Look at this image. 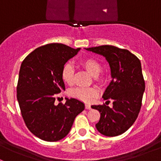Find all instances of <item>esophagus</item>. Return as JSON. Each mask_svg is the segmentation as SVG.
Returning a JSON list of instances; mask_svg holds the SVG:
<instances>
[{
  "label": "esophagus",
  "instance_id": "esophagus-1",
  "mask_svg": "<svg viewBox=\"0 0 161 161\" xmlns=\"http://www.w3.org/2000/svg\"><path fill=\"white\" fill-rule=\"evenodd\" d=\"M85 108H86V109H91V106H90V104H88V103H86V104L85 105Z\"/></svg>",
  "mask_w": 161,
  "mask_h": 161
}]
</instances>
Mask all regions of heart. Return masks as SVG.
Here are the masks:
<instances>
[{"mask_svg": "<svg viewBox=\"0 0 161 161\" xmlns=\"http://www.w3.org/2000/svg\"><path fill=\"white\" fill-rule=\"evenodd\" d=\"M80 65L83 69L88 71L92 76L96 78L97 81H101L99 78V74L102 70L100 63L94 58H85L80 61ZM61 79L63 82L67 85H71L73 83L74 79V69L70 63H67L63 67L61 71ZM69 94L72 97L80 100L84 102L92 101L95 97L98 96V90L93 88H83V87H77L72 89L69 92Z\"/></svg>", "mask_w": 161, "mask_h": 161, "instance_id": "heart-1", "label": "heart"}]
</instances>
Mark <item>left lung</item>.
Here are the masks:
<instances>
[{"label":"left lung","mask_w":161,"mask_h":161,"mask_svg":"<svg viewBox=\"0 0 161 161\" xmlns=\"http://www.w3.org/2000/svg\"><path fill=\"white\" fill-rule=\"evenodd\" d=\"M85 49L104 57L111 69L112 80L103 98L108 103L112 100L113 108L105 104L91 106L100 113L96 128L106 136L123 134L134 124L142 106L145 82L140 61L128 50L110 45Z\"/></svg>","instance_id":"8db88e82"}]
</instances>
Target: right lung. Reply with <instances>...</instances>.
Wrapping results in <instances>:
<instances>
[{"label": "right lung", "mask_w": 161, "mask_h": 161, "mask_svg": "<svg viewBox=\"0 0 161 161\" xmlns=\"http://www.w3.org/2000/svg\"><path fill=\"white\" fill-rule=\"evenodd\" d=\"M80 48L50 43L34 50L22 61L17 86V100L27 128L36 137L56 142L70 131L85 104L75 98L54 103L56 94L64 91L61 71Z\"/></svg>", "instance_id": "right-lung-1"}]
</instances>
